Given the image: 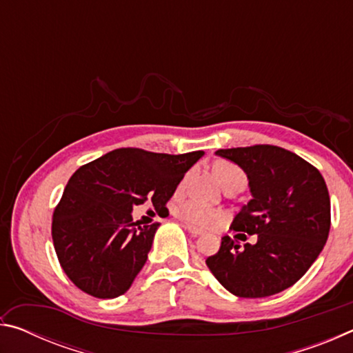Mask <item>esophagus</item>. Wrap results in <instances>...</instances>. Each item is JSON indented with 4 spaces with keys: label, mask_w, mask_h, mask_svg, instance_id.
Wrapping results in <instances>:
<instances>
[{
    "label": "esophagus",
    "mask_w": 353,
    "mask_h": 353,
    "mask_svg": "<svg viewBox=\"0 0 353 353\" xmlns=\"http://www.w3.org/2000/svg\"><path fill=\"white\" fill-rule=\"evenodd\" d=\"M185 229H187V230L190 232L191 236H201V235H204V230L198 229V227H194V225H191V224L185 225Z\"/></svg>",
    "instance_id": "1"
}]
</instances>
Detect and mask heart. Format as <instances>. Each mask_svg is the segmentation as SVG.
<instances>
[{"instance_id": "heart-1", "label": "heart", "mask_w": 353, "mask_h": 353, "mask_svg": "<svg viewBox=\"0 0 353 353\" xmlns=\"http://www.w3.org/2000/svg\"><path fill=\"white\" fill-rule=\"evenodd\" d=\"M213 172L221 185H224L227 181H230V179H235V177L246 179L244 177V172L238 168L236 165L230 163V162H218L216 165H214ZM188 177H190V174H187L182 179L181 183H179V190H183L185 183H187V181H188ZM176 213L181 218L187 219L188 223H193L198 225H210L219 218V212L216 210V208L212 205H207V204H204V202H199V201L182 202V204H179L176 207Z\"/></svg>"}]
</instances>
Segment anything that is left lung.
I'll return each mask as SVG.
<instances>
[{
    "instance_id": "obj_1",
    "label": "left lung",
    "mask_w": 353,
    "mask_h": 353,
    "mask_svg": "<svg viewBox=\"0 0 353 353\" xmlns=\"http://www.w3.org/2000/svg\"><path fill=\"white\" fill-rule=\"evenodd\" d=\"M246 172L252 199L232 227L256 235L241 248L230 236L205 260L208 270L238 297H266L294 285L305 274L330 230V196L324 177L297 154L271 145L214 152Z\"/></svg>"
}]
</instances>
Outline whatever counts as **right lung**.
Returning a JSON list of instances; mask_svg holds the SVG:
<instances>
[{"label":"right lung","mask_w":353,"mask_h":353,"mask_svg":"<svg viewBox=\"0 0 353 353\" xmlns=\"http://www.w3.org/2000/svg\"><path fill=\"white\" fill-rule=\"evenodd\" d=\"M204 155L123 148L81 166L52 214V241L62 270L77 288L98 299L126 292L152 248L159 223H134L132 208L165 205Z\"/></svg>","instance_id":"add662e5"}]
</instances>
